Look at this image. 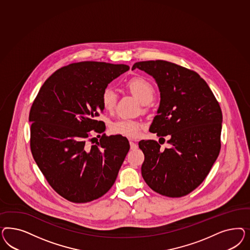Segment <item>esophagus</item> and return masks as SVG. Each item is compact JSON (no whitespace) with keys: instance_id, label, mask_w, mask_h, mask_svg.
<instances>
[{"instance_id":"esophagus-1","label":"esophagus","mask_w":250,"mask_h":250,"mask_svg":"<svg viewBox=\"0 0 250 250\" xmlns=\"http://www.w3.org/2000/svg\"><path fill=\"white\" fill-rule=\"evenodd\" d=\"M129 143H130V148H131L132 150H136V148H137V145H136V143H134L133 141H130Z\"/></svg>"}]
</instances>
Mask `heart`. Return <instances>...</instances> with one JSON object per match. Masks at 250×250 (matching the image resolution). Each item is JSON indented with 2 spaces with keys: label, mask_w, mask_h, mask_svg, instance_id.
<instances>
[{
  "label": "heart",
  "mask_w": 250,
  "mask_h": 250,
  "mask_svg": "<svg viewBox=\"0 0 250 250\" xmlns=\"http://www.w3.org/2000/svg\"><path fill=\"white\" fill-rule=\"evenodd\" d=\"M125 86L132 92V94H134L143 104L150 103L154 98V88L151 83L145 78L134 77L129 80L125 83ZM116 101L117 94L112 88L107 87L102 92V103L106 110H113L116 104ZM140 129V123L129 118L118 119L111 125V131L113 133L129 138H135L139 136Z\"/></svg>",
  "instance_id": "b5f03b06"
}]
</instances>
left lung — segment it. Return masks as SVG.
<instances>
[{"mask_svg": "<svg viewBox=\"0 0 250 250\" xmlns=\"http://www.w3.org/2000/svg\"><path fill=\"white\" fill-rule=\"evenodd\" d=\"M135 68L151 75L160 91L149 131L161 138L169 136L165 149L155 140L138 143L145 155L142 177L161 195L185 196L205 181L219 155V103L205 80L189 68L165 61L136 62Z\"/></svg>", "mask_w": 250, "mask_h": 250, "instance_id": "left-lung-1", "label": "left lung"}]
</instances>
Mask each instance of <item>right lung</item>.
<instances>
[{
  "mask_svg": "<svg viewBox=\"0 0 250 250\" xmlns=\"http://www.w3.org/2000/svg\"><path fill=\"white\" fill-rule=\"evenodd\" d=\"M128 69L97 61L69 64L45 81L32 104V155L49 185L69 202L83 204L105 194L128 153V140L120 135L104 134L100 142L85 144L91 131L105 130L97 120L104 109L102 92Z\"/></svg>",
  "mask_w": 250,
  "mask_h": 250,
  "instance_id": "obj_1",
  "label": "right lung"
}]
</instances>
